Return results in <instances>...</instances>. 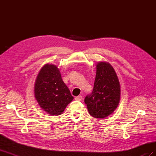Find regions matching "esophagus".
<instances>
[{
    "mask_svg": "<svg viewBox=\"0 0 156 156\" xmlns=\"http://www.w3.org/2000/svg\"><path fill=\"white\" fill-rule=\"evenodd\" d=\"M82 99H83V97H82L81 96H79L75 97V100H77V101H81V100H82Z\"/></svg>",
    "mask_w": 156,
    "mask_h": 156,
    "instance_id": "1",
    "label": "esophagus"
}]
</instances>
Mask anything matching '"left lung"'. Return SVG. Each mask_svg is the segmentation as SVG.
<instances>
[{
	"label": "left lung",
	"mask_w": 156,
	"mask_h": 156,
	"mask_svg": "<svg viewBox=\"0 0 156 156\" xmlns=\"http://www.w3.org/2000/svg\"><path fill=\"white\" fill-rule=\"evenodd\" d=\"M120 94V84L115 69L108 62H98L92 92L84 99L90 115L96 119L111 115L119 105Z\"/></svg>",
	"instance_id": "1"
}]
</instances>
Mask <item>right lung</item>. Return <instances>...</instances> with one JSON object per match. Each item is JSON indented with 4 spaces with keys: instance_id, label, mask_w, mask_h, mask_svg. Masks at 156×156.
<instances>
[{
    "instance_id": "obj_1",
    "label": "right lung",
    "mask_w": 156,
    "mask_h": 156,
    "mask_svg": "<svg viewBox=\"0 0 156 156\" xmlns=\"http://www.w3.org/2000/svg\"><path fill=\"white\" fill-rule=\"evenodd\" d=\"M34 94L40 107L46 113L58 116L73 100L54 64H46L39 71L35 80Z\"/></svg>"
}]
</instances>
